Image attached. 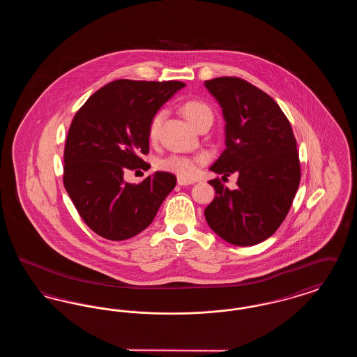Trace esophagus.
Listing matches in <instances>:
<instances>
[{"label": "esophagus", "mask_w": 357, "mask_h": 357, "mask_svg": "<svg viewBox=\"0 0 357 357\" xmlns=\"http://www.w3.org/2000/svg\"><path fill=\"white\" fill-rule=\"evenodd\" d=\"M176 182H178L179 186H188V185H192V183H194V181H190V179L183 178V176H179Z\"/></svg>", "instance_id": "obj_1"}]
</instances>
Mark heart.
Wrapping results in <instances>:
<instances>
[{
    "mask_svg": "<svg viewBox=\"0 0 357 357\" xmlns=\"http://www.w3.org/2000/svg\"><path fill=\"white\" fill-rule=\"evenodd\" d=\"M182 111L185 114L188 121L195 127L201 120L206 118L213 119V109L210 108L208 104L201 102V100H188L183 104ZM166 109H158L153 115L149 123V137L151 140H156L160 134V128L163 124V120L166 118ZM204 156H185V155H176L172 153L158 162V167L160 170L169 171L172 174H176L183 178H190L195 174L197 166L199 163H204Z\"/></svg>",
    "mask_w": 357,
    "mask_h": 357,
    "instance_id": "1",
    "label": "heart"
}]
</instances>
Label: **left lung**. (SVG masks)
I'll return each mask as SVG.
<instances>
[{
    "mask_svg": "<svg viewBox=\"0 0 357 357\" xmlns=\"http://www.w3.org/2000/svg\"><path fill=\"white\" fill-rule=\"evenodd\" d=\"M226 120V150L210 170L238 174L237 188L208 183L215 198L204 208L208 226L237 246L271 237L288 215L301 179L297 142L288 118L272 98L239 77L204 82Z\"/></svg>",
    "mask_w": 357,
    "mask_h": 357,
    "instance_id": "8db88e82",
    "label": "left lung"
}]
</instances>
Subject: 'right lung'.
Here are the masks:
<instances>
[{
  "label": "right lung",
  "mask_w": 357,
  "mask_h": 357,
  "mask_svg": "<svg viewBox=\"0 0 357 357\" xmlns=\"http://www.w3.org/2000/svg\"><path fill=\"white\" fill-rule=\"evenodd\" d=\"M182 82L120 79L96 91L73 116L64 147L63 182L86 226L109 241L135 237L153 221L176 185L155 172L137 185L128 170H149V123Z\"/></svg>",
  "instance_id": "obj_1"
}]
</instances>
